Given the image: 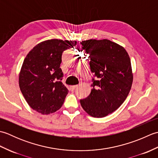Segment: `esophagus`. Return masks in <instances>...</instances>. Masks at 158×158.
Instances as JSON below:
<instances>
[{
  "label": "esophagus",
  "instance_id": "esophagus-1",
  "mask_svg": "<svg viewBox=\"0 0 158 158\" xmlns=\"http://www.w3.org/2000/svg\"><path fill=\"white\" fill-rule=\"evenodd\" d=\"M77 86H78V85H72V86H70V90H72V91H73V90L75 89L76 88H77Z\"/></svg>",
  "mask_w": 158,
  "mask_h": 158
}]
</instances>
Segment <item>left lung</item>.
<instances>
[{"instance_id": "left-lung-1", "label": "left lung", "mask_w": 158, "mask_h": 158, "mask_svg": "<svg viewBox=\"0 0 158 158\" xmlns=\"http://www.w3.org/2000/svg\"><path fill=\"white\" fill-rule=\"evenodd\" d=\"M81 44V51L89 54L90 69L96 78L89 95L80 103L90 116L106 117L122 105L132 88L130 56L123 47L108 39H89Z\"/></svg>"}]
</instances>
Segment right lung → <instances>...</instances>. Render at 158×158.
Segmentation results:
<instances>
[{
	"mask_svg": "<svg viewBox=\"0 0 158 158\" xmlns=\"http://www.w3.org/2000/svg\"><path fill=\"white\" fill-rule=\"evenodd\" d=\"M77 43L75 41L47 40L35 46L26 56L19 74V85L33 110L48 115L61 108L69 93L61 81L62 55Z\"/></svg>",
	"mask_w": 158,
	"mask_h": 158,
	"instance_id": "obj_1",
	"label": "right lung"
}]
</instances>
